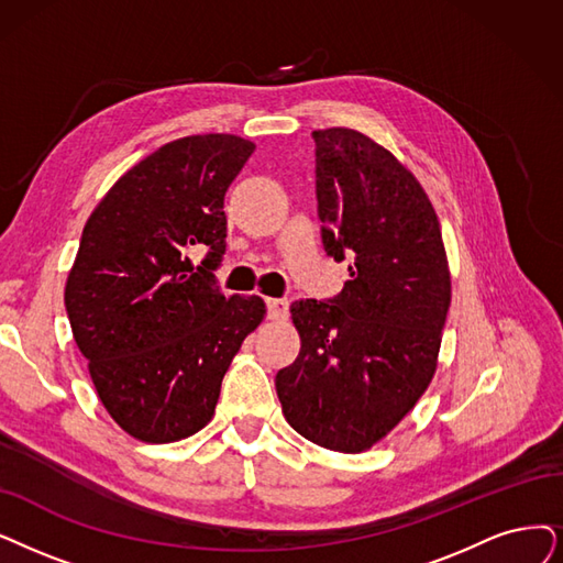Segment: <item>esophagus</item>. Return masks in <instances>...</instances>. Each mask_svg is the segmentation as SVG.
Here are the masks:
<instances>
[{
    "instance_id": "esophagus-1",
    "label": "esophagus",
    "mask_w": 563,
    "mask_h": 563,
    "mask_svg": "<svg viewBox=\"0 0 563 563\" xmlns=\"http://www.w3.org/2000/svg\"><path fill=\"white\" fill-rule=\"evenodd\" d=\"M267 317L273 321H282L288 317V300L286 298H269L267 300Z\"/></svg>"
}]
</instances>
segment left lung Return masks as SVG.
Masks as SVG:
<instances>
[{"label": "left lung", "instance_id": "1", "mask_svg": "<svg viewBox=\"0 0 563 563\" xmlns=\"http://www.w3.org/2000/svg\"><path fill=\"white\" fill-rule=\"evenodd\" d=\"M325 252L351 258L332 300H298L294 365L275 386L288 424L311 443L363 453L407 416L437 372L451 307L441 223L395 154L344 126L311 133Z\"/></svg>", "mask_w": 563, "mask_h": 563}]
</instances>
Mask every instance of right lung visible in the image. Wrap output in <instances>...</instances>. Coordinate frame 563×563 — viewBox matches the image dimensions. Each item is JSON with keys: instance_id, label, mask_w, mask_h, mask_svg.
<instances>
[{"instance_id": "right-lung-1", "label": "right lung", "mask_w": 563, "mask_h": 563, "mask_svg": "<svg viewBox=\"0 0 563 563\" xmlns=\"http://www.w3.org/2000/svg\"><path fill=\"white\" fill-rule=\"evenodd\" d=\"M233 133L166 143L89 214L64 305L97 395L126 434L187 439L212 420L221 378L265 302L223 296V196L254 152ZM207 258L192 267L190 252Z\"/></svg>"}]
</instances>
